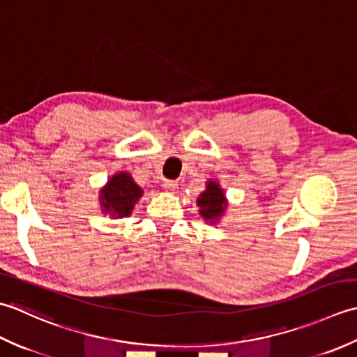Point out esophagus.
Listing matches in <instances>:
<instances>
[{
    "label": "esophagus",
    "mask_w": 357,
    "mask_h": 357,
    "mask_svg": "<svg viewBox=\"0 0 357 357\" xmlns=\"http://www.w3.org/2000/svg\"><path fill=\"white\" fill-rule=\"evenodd\" d=\"M163 188L168 192H176L177 189H178V185H177V181H174V180H165L163 181Z\"/></svg>",
    "instance_id": "obj_1"
}]
</instances>
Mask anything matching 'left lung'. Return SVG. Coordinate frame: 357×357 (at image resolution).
Returning a JSON list of instances; mask_svg holds the SVG:
<instances>
[{
    "label": "left lung",
    "mask_w": 357,
    "mask_h": 357,
    "mask_svg": "<svg viewBox=\"0 0 357 357\" xmlns=\"http://www.w3.org/2000/svg\"><path fill=\"white\" fill-rule=\"evenodd\" d=\"M197 206L200 215L209 223H215L223 215L225 209L228 206L227 197H225L223 189L214 180H209L206 189L197 199Z\"/></svg>",
    "instance_id": "obj_1"
}]
</instances>
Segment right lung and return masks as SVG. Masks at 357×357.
I'll return each instance as SVG.
<instances>
[{
  "label": "right lung",
  "mask_w": 357,
  "mask_h": 357,
  "mask_svg": "<svg viewBox=\"0 0 357 357\" xmlns=\"http://www.w3.org/2000/svg\"><path fill=\"white\" fill-rule=\"evenodd\" d=\"M142 195L143 189L135 183L130 174L117 172L100 191L101 211L115 219L128 217Z\"/></svg>",
  "instance_id": "right-lung-1"
}]
</instances>
